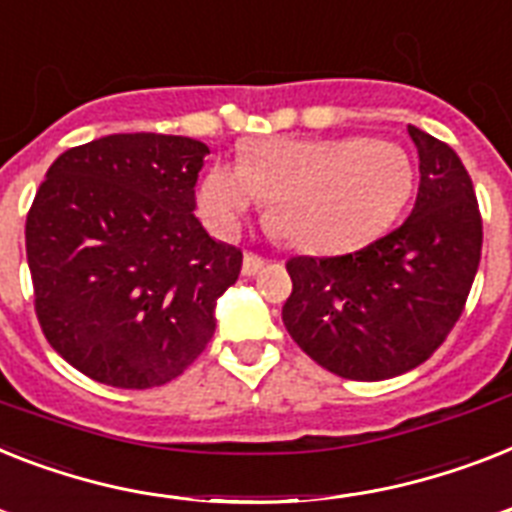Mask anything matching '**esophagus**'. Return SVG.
Segmentation results:
<instances>
[{"label": "esophagus", "mask_w": 512, "mask_h": 512, "mask_svg": "<svg viewBox=\"0 0 512 512\" xmlns=\"http://www.w3.org/2000/svg\"><path fill=\"white\" fill-rule=\"evenodd\" d=\"M263 268H265L263 257L255 255V252H244V263H242L244 276H257Z\"/></svg>", "instance_id": "1"}]
</instances>
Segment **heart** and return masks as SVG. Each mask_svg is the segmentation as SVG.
Masks as SVG:
<instances>
[{"instance_id":"obj_1","label":"heart","mask_w":512,"mask_h":512,"mask_svg":"<svg viewBox=\"0 0 512 512\" xmlns=\"http://www.w3.org/2000/svg\"><path fill=\"white\" fill-rule=\"evenodd\" d=\"M413 184V162L386 139H260L239 165L215 162L197 202L207 223L231 236L270 197V226L292 247L344 252L384 234Z\"/></svg>"}]
</instances>
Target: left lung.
Listing matches in <instances>:
<instances>
[{
	"instance_id": "obj_1",
	"label": "left lung",
	"mask_w": 512,
	"mask_h": 512,
	"mask_svg": "<svg viewBox=\"0 0 512 512\" xmlns=\"http://www.w3.org/2000/svg\"><path fill=\"white\" fill-rule=\"evenodd\" d=\"M421 186L410 218L342 257H292L284 326L302 352L352 381L429 360L463 313L481 260V215L460 157L407 126Z\"/></svg>"
}]
</instances>
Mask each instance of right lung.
I'll return each instance as SVG.
<instances>
[{"label": "right lung", "mask_w": 512, "mask_h": 512, "mask_svg": "<svg viewBox=\"0 0 512 512\" xmlns=\"http://www.w3.org/2000/svg\"><path fill=\"white\" fill-rule=\"evenodd\" d=\"M205 155L189 136H102L62 152L36 191L26 255L41 331L99 384H168L213 339L242 249L194 215Z\"/></svg>", "instance_id": "1"}]
</instances>
